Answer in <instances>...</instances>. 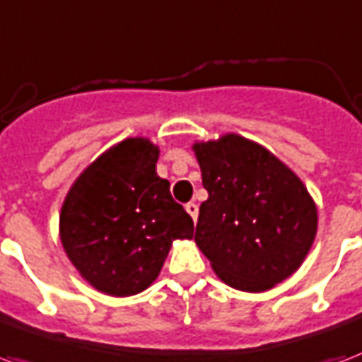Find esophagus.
<instances>
[{
    "label": "esophagus",
    "instance_id": "obj_1",
    "mask_svg": "<svg viewBox=\"0 0 362 362\" xmlns=\"http://www.w3.org/2000/svg\"><path fill=\"white\" fill-rule=\"evenodd\" d=\"M185 210L189 211V216H191L192 219L197 221V217H198V206H197V204L189 202V204H187V206H185Z\"/></svg>",
    "mask_w": 362,
    "mask_h": 362
}]
</instances>
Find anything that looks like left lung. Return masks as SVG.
Masks as SVG:
<instances>
[{"label": "left lung", "instance_id": "obj_1", "mask_svg": "<svg viewBox=\"0 0 362 362\" xmlns=\"http://www.w3.org/2000/svg\"><path fill=\"white\" fill-rule=\"evenodd\" d=\"M208 200L197 240L225 284L265 292L296 273L313 246L317 206L274 154L236 135L194 143Z\"/></svg>", "mask_w": 362, "mask_h": 362}]
</instances>
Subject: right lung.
<instances>
[{
    "mask_svg": "<svg viewBox=\"0 0 362 362\" xmlns=\"http://www.w3.org/2000/svg\"><path fill=\"white\" fill-rule=\"evenodd\" d=\"M158 146L132 137L103 152L68 191L61 243L99 292L133 296L156 281L171 244L192 238L194 223L158 177Z\"/></svg>",
    "mask_w": 362,
    "mask_h": 362,
    "instance_id": "1",
    "label": "right lung"
}]
</instances>
